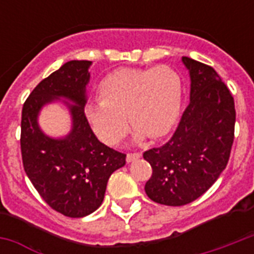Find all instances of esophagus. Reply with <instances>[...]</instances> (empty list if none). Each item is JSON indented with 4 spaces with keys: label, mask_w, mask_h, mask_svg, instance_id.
I'll list each match as a JSON object with an SVG mask.
<instances>
[{
    "label": "esophagus",
    "mask_w": 254,
    "mask_h": 254,
    "mask_svg": "<svg viewBox=\"0 0 254 254\" xmlns=\"http://www.w3.org/2000/svg\"><path fill=\"white\" fill-rule=\"evenodd\" d=\"M141 157H142L141 153H129V154L127 155V162H134V161L139 159Z\"/></svg>",
    "instance_id": "obj_1"
}]
</instances>
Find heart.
<instances>
[{
	"label": "heart",
	"mask_w": 254,
	"mask_h": 254,
	"mask_svg": "<svg viewBox=\"0 0 254 254\" xmlns=\"http://www.w3.org/2000/svg\"><path fill=\"white\" fill-rule=\"evenodd\" d=\"M99 101L85 105L88 123L103 142L116 145L134 127V138L169 134L181 113L183 81L167 65L119 68L104 76L97 87Z\"/></svg>",
	"instance_id": "obj_1"
}]
</instances>
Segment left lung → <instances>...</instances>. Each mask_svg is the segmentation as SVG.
Returning <instances> with one entry per match:
<instances>
[{"label": "left lung", "mask_w": 254, "mask_h": 254, "mask_svg": "<svg viewBox=\"0 0 254 254\" xmlns=\"http://www.w3.org/2000/svg\"><path fill=\"white\" fill-rule=\"evenodd\" d=\"M182 62L190 73V104L169 142L143 153L153 174L145 185L151 200L185 205L196 200L228 163L236 111L227 85L212 67L191 58Z\"/></svg>", "instance_id": "obj_1"}]
</instances>
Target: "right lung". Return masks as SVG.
Returning <instances> with one entry per match:
<instances>
[{
    "label": "right lung",
    "instance_id": "1",
    "mask_svg": "<svg viewBox=\"0 0 254 254\" xmlns=\"http://www.w3.org/2000/svg\"><path fill=\"white\" fill-rule=\"evenodd\" d=\"M89 61H69L34 88L22 108L21 151L27 177L43 200L68 217L95 212L104 200L108 179L127 155L96 138L84 115ZM63 99L73 120L64 137H50L37 117L47 103Z\"/></svg>",
    "mask_w": 254,
    "mask_h": 254
}]
</instances>
